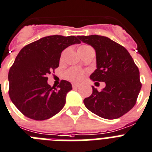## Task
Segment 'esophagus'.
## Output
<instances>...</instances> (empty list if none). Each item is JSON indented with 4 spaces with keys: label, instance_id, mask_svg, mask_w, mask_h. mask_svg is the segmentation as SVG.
<instances>
[{
    "label": "esophagus",
    "instance_id": "esophagus-1",
    "mask_svg": "<svg viewBox=\"0 0 152 152\" xmlns=\"http://www.w3.org/2000/svg\"><path fill=\"white\" fill-rule=\"evenodd\" d=\"M79 87V85L77 84H72V88H77Z\"/></svg>",
    "mask_w": 152,
    "mask_h": 152
}]
</instances>
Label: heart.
Wrapping results in <instances>:
<instances>
[{"label": "heart", "mask_w": 152, "mask_h": 152, "mask_svg": "<svg viewBox=\"0 0 152 152\" xmlns=\"http://www.w3.org/2000/svg\"><path fill=\"white\" fill-rule=\"evenodd\" d=\"M90 48L89 46H82L80 48V50ZM85 76V71L78 67H71L64 72V77L73 82H80Z\"/></svg>", "instance_id": "1"}]
</instances>
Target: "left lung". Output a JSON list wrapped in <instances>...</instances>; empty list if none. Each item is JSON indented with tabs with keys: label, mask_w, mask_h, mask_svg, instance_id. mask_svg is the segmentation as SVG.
Returning <instances> with one entry per match:
<instances>
[{
	"label": "left lung",
	"mask_w": 152,
	"mask_h": 152,
	"mask_svg": "<svg viewBox=\"0 0 152 152\" xmlns=\"http://www.w3.org/2000/svg\"><path fill=\"white\" fill-rule=\"evenodd\" d=\"M77 37L95 50L97 69L90 78L106 84L102 91L92 86V94L84 100L85 107L105 119L123 116L134 107L141 88L138 67L128 50L108 37Z\"/></svg>",
	"instance_id": "1"
}]
</instances>
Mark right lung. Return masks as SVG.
Returning a JSON list of instances; mask_svg holds the SVG:
<instances>
[{"label": "right lung", "instance_id": "add662e5", "mask_svg": "<svg viewBox=\"0 0 152 152\" xmlns=\"http://www.w3.org/2000/svg\"><path fill=\"white\" fill-rule=\"evenodd\" d=\"M75 36L51 35L27 45L18 53L8 73L11 102L24 116L48 119L62 109L71 83L61 80L57 88L48 84V75L59 66L62 50L79 44Z\"/></svg>", "mask_w": 152, "mask_h": 152}]
</instances>
